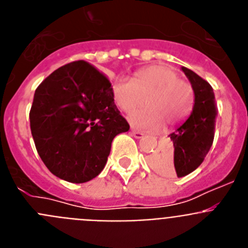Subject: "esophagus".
I'll use <instances>...</instances> for the list:
<instances>
[{"label": "esophagus", "mask_w": 248, "mask_h": 248, "mask_svg": "<svg viewBox=\"0 0 248 248\" xmlns=\"http://www.w3.org/2000/svg\"><path fill=\"white\" fill-rule=\"evenodd\" d=\"M130 133H131V135H133V137H134V138H137V139H141V138L144 137V134H143V133H141V131L131 130Z\"/></svg>", "instance_id": "obj_1"}]
</instances>
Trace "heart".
<instances>
[{
	"instance_id": "1",
	"label": "heart",
	"mask_w": 248,
	"mask_h": 248,
	"mask_svg": "<svg viewBox=\"0 0 248 248\" xmlns=\"http://www.w3.org/2000/svg\"><path fill=\"white\" fill-rule=\"evenodd\" d=\"M111 97L123 111L135 110L143 103L146 108L129 115L133 126L156 130L163 124L174 126L187 118L194 108L192 85L180 79L171 68L161 64L141 68L130 79L118 78L111 84Z\"/></svg>"
}]
</instances>
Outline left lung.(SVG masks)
<instances>
[{
  "mask_svg": "<svg viewBox=\"0 0 248 248\" xmlns=\"http://www.w3.org/2000/svg\"><path fill=\"white\" fill-rule=\"evenodd\" d=\"M181 71L189 78L195 93V103L190 117L170 134L171 146L154 154L151 166L163 174L179 177L190 174L201 165L214 141L217 105L214 89L200 76L186 67Z\"/></svg>",
  "mask_w": 248,
  "mask_h": 248,
  "instance_id": "1",
  "label": "left lung"
}]
</instances>
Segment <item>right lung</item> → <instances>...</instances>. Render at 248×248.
<instances>
[{"instance_id": "add662e5", "label": "right lung", "mask_w": 248, "mask_h": 248, "mask_svg": "<svg viewBox=\"0 0 248 248\" xmlns=\"http://www.w3.org/2000/svg\"><path fill=\"white\" fill-rule=\"evenodd\" d=\"M30 123L48 170L74 184L98 176L114 138L129 130L111 97L109 79L84 61L58 68L38 85Z\"/></svg>"}]
</instances>
